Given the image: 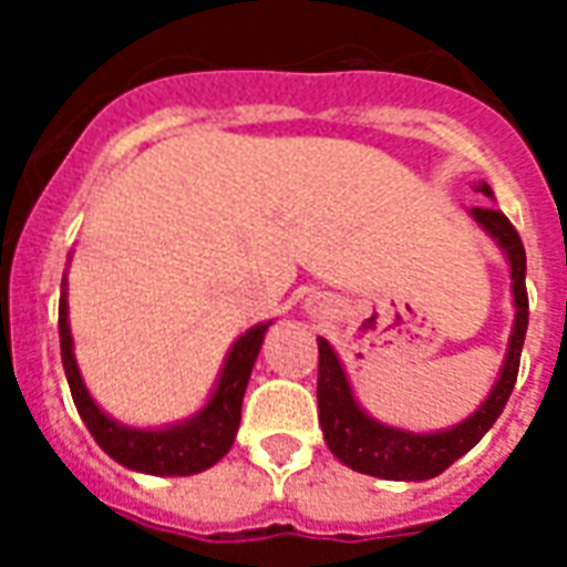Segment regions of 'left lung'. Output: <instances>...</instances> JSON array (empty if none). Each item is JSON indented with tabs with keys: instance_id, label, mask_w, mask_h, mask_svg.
<instances>
[{
	"instance_id": "1",
	"label": "left lung",
	"mask_w": 567,
	"mask_h": 567,
	"mask_svg": "<svg viewBox=\"0 0 567 567\" xmlns=\"http://www.w3.org/2000/svg\"><path fill=\"white\" fill-rule=\"evenodd\" d=\"M476 190L494 199V190L485 182H480ZM471 217L497 240V247L509 258L512 297H515V323H512L509 347L503 355L501 377L474 414L439 432H409L400 426H388L359 405L338 353L327 338H318V417L323 426V439H327V447L359 474L403 480V483H423V480L439 476L456 458L465 456L474 444H480V439L501 417L503 405L515 388L529 320L527 282H524L527 252H524L520 235L503 212L488 205V208H471Z\"/></svg>"
}]
</instances>
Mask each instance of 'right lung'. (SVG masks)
I'll return each mask as SVG.
<instances>
[{"label": "right lung", "instance_id": "obj_1", "mask_svg": "<svg viewBox=\"0 0 567 567\" xmlns=\"http://www.w3.org/2000/svg\"><path fill=\"white\" fill-rule=\"evenodd\" d=\"M70 309H66V276L61 282V302H58V336H61V362H64L66 382L73 403L82 414L84 426L91 430L93 441L128 471L153 476H190L205 467L217 465L235 444L240 423V403L247 391L249 373L258 359L265 332L274 320L256 323L231 344L226 353L223 371L217 377L208 403L196 414L179 423H167L162 430H141L126 426L105 414L84 385L73 353V336H70Z\"/></svg>", "mask_w": 567, "mask_h": 567}]
</instances>
